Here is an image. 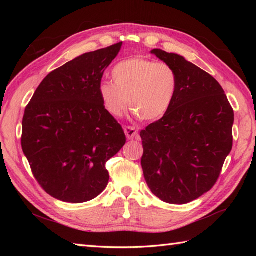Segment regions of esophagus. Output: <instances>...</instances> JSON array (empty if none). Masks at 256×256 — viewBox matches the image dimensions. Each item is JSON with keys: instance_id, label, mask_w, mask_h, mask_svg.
<instances>
[{"instance_id": "esophagus-1", "label": "esophagus", "mask_w": 256, "mask_h": 256, "mask_svg": "<svg viewBox=\"0 0 256 256\" xmlns=\"http://www.w3.org/2000/svg\"><path fill=\"white\" fill-rule=\"evenodd\" d=\"M124 133L126 135L128 140H133L138 135V130L133 126H125Z\"/></svg>"}]
</instances>
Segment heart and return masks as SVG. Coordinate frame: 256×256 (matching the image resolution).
Wrapping results in <instances>:
<instances>
[{"label": "heart", "instance_id": "b5f03b06", "mask_svg": "<svg viewBox=\"0 0 256 256\" xmlns=\"http://www.w3.org/2000/svg\"><path fill=\"white\" fill-rule=\"evenodd\" d=\"M111 81L99 84L103 106L112 116H121L128 108L142 121L165 116L175 99L178 77L170 64L144 58H130L112 69Z\"/></svg>", "mask_w": 256, "mask_h": 256}]
</instances>
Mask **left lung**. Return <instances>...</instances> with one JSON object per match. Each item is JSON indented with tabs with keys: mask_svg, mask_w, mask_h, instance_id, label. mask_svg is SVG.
Returning <instances> with one entry per match:
<instances>
[{
	"mask_svg": "<svg viewBox=\"0 0 256 256\" xmlns=\"http://www.w3.org/2000/svg\"><path fill=\"white\" fill-rule=\"evenodd\" d=\"M178 77L170 110L140 132V160L150 192L167 204H184L214 186L232 150L234 112L212 76L177 54L153 50Z\"/></svg>",
	"mask_w": 256,
	"mask_h": 256,
	"instance_id": "1",
	"label": "left lung"
}]
</instances>
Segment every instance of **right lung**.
Wrapping results in <instances>:
<instances>
[{
  "label": "right lung",
  "instance_id": "add662e5",
  "mask_svg": "<svg viewBox=\"0 0 256 256\" xmlns=\"http://www.w3.org/2000/svg\"><path fill=\"white\" fill-rule=\"evenodd\" d=\"M121 47L84 54L54 70L25 108L22 148L38 184L58 200L98 197L108 182L106 162L126 142L99 96L103 72Z\"/></svg>",
  "mask_w": 256,
  "mask_h": 256
}]
</instances>
